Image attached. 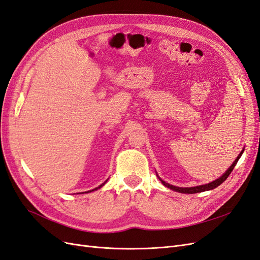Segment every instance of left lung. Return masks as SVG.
Here are the masks:
<instances>
[{
    "mask_svg": "<svg viewBox=\"0 0 260 260\" xmlns=\"http://www.w3.org/2000/svg\"><path fill=\"white\" fill-rule=\"evenodd\" d=\"M243 152H244V148L242 149L241 153L239 154V156L237 157V158H235V160L233 161V164L231 165V166H230L229 168L226 169V171L224 172V174H223L221 177H219V178H218V179H216L215 181H212V182H209V183H207V184L198 185V186H191V187H180V186L171 185V184H169V183H167V182H165V181H164V180H161L157 174H156V176L158 177V179L161 181V183H162L165 186H167L168 188H170V190H172V191H176V192H179V193H184V194H194V193H201V192H205V191H209V190H214V188H216L217 186H219V185L221 184L222 182H224V181L226 180V178L230 176V174L232 172V170H233V169H234V167H235V165H237V162H238V161H239V159H240V157L242 156Z\"/></svg>",
    "mask_w": 260,
    "mask_h": 260,
    "instance_id": "left-lung-1",
    "label": "left lung"
}]
</instances>
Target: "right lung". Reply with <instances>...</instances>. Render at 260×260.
Masks as SVG:
<instances>
[{
  "instance_id": "1",
  "label": "right lung",
  "mask_w": 260,
  "mask_h": 260,
  "mask_svg": "<svg viewBox=\"0 0 260 260\" xmlns=\"http://www.w3.org/2000/svg\"><path fill=\"white\" fill-rule=\"evenodd\" d=\"M107 180H108V179H107ZM107 180H106V181H105V182H104V183H102V184H101V185H99V186H98V187H95V188H93V190H90V191H86V192H85V193H90V192H93V191H96V190H99V188H101V187H102V186H103V185H104V184H105V183H106V182H107ZM83 193H84V192H83Z\"/></svg>"
}]
</instances>
